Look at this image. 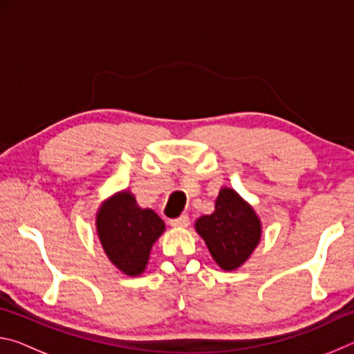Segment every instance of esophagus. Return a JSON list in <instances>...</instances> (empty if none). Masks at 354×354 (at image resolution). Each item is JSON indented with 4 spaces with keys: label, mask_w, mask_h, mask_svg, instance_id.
<instances>
[{
    "label": "esophagus",
    "mask_w": 354,
    "mask_h": 354,
    "mask_svg": "<svg viewBox=\"0 0 354 354\" xmlns=\"http://www.w3.org/2000/svg\"><path fill=\"white\" fill-rule=\"evenodd\" d=\"M189 215H185V214H183V215H179V217H176V218H171L170 220V225L171 226H175V227H185L189 225Z\"/></svg>",
    "instance_id": "obj_1"
}]
</instances>
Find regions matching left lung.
I'll list each match as a JSON object with an SVG mask.
<instances>
[{
	"mask_svg": "<svg viewBox=\"0 0 354 354\" xmlns=\"http://www.w3.org/2000/svg\"><path fill=\"white\" fill-rule=\"evenodd\" d=\"M195 227L223 270L241 267L261 239L259 218L231 189L220 190L214 214L203 215Z\"/></svg>",
	"mask_w": 354,
	"mask_h": 354,
	"instance_id": "left-lung-1",
	"label": "left lung"
}]
</instances>
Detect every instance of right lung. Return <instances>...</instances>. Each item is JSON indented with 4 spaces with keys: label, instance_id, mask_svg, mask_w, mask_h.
<instances>
[{
    "label": "right lung",
    "instance_id": "1",
    "mask_svg": "<svg viewBox=\"0 0 354 354\" xmlns=\"http://www.w3.org/2000/svg\"><path fill=\"white\" fill-rule=\"evenodd\" d=\"M97 230L113 266L134 277L143 272L149 250L165 225L151 209L139 207L133 195L122 192L101 206Z\"/></svg>",
    "mask_w": 354,
    "mask_h": 354
}]
</instances>
